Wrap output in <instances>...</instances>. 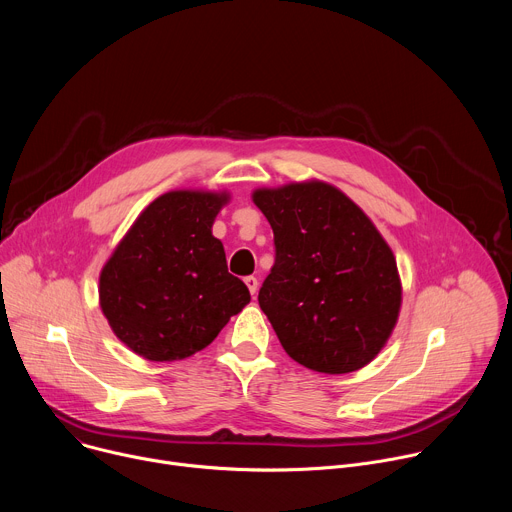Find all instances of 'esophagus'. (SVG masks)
<instances>
[{
  "mask_svg": "<svg viewBox=\"0 0 512 512\" xmlns=\"http://www.w3.org/2000/svg\"><path fill=\"white\" fill-rule=\"evenodd\" d=\"M245 283H247V287H249V291H251V296H255V294H257V287H259L257 277L249 275V277H245Z\"/></svg>",
  "mask_w": 512,
  "mask_h": 512,
  "instance_id": "obj_1",
  "label": "esophagus"
}]
</instances>
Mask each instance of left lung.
Returning a JSON list of instances; mask_svg holds the SVG:
<instances>
[{"instance_id":"obj_1","label":"left lung","mask_w":512,"mask_h":512,"mask_svg":"<svg viewBox=\"0 0 512 512\" xmlns=\"http://www.w3.org/2000/svg\"><path fill=\"white\" fill-rule=\"evenodd\" d=\"M253 200L275 245L259 306L283 350L318 373L362 369L399 316L393 251L369 216L330 184L257 190Z\"/></svg>"}]
</instances>
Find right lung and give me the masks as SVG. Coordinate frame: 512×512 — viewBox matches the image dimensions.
I'll return each mask as SVG.
<instances>
[{"label": "right lung", "instance_id": "1", "mask_svg": "<svg viewBox=\"0 0 512 512\" xmlns=\"http://www.w3.org/2000/svg\"><path fill=\"white\" fill-rule=\"evenodd\" d=\"M227 194L178 190L156 198L123 237L99 279L117 338L148 360H180L208 346L251 300L212 237Z\"/></svg>", "mask_w": 512, "mask_h": 512}]
</instances>
